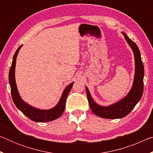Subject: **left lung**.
Returning <instances> with one entry per match:
<instances>
[{
  "label": "left lung",
  "instance_id": "1",
  "mask_svg": "<svg viewBox=\"0 0 153 153\" xmlns=\"http://www.w3.org/2000/svg\"><path fill=\"white\" fill-rule=\"evenodd\" d=\"M125 40L133 51L135 61V73L132 86L125 97L108 106H101L96 102L89 90L86 87L88 100L93 113L98 117L106 119H120L128 115L140 100L144 90V69L142 61L140 52L138 46L125 33L122 32Z\"/></svg>",
  "mask_w": 153,
  "mask_h": 153
}]
</instances>
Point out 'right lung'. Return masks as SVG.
Returning <instances> with one entry per match:
<instances>
[{
  "label": "right lung",
  "instance_id": "right-lung-1",
  "mask_svg": "<svg viewBox=\"0 0 153 153\" xmlns=\"http://www.w3.org/2000/svg\"><path fill=\"white\" fill-rule=\"evenodd\" d=\"M22 46L23 45H21L15 52L13 58L11 67L10 68L9 74V81L10 86H11V96L14 104L18 109L22 111L25 116H27L31 120L36 121V122H48V121L56 120L59 117H61V115L63 113L65 107L67 97L71 90L74 82L71 83L64 89L60 98V100H59L58 103L56 105L55 107H54L53 108H51L50 109H40V108H36L32 105L27 104L20 97L19 93L17 90L15 77L17 56Z\"/></svg>",
  "mask_w": 153,
  "mask_h": 153
}]
</instances>
